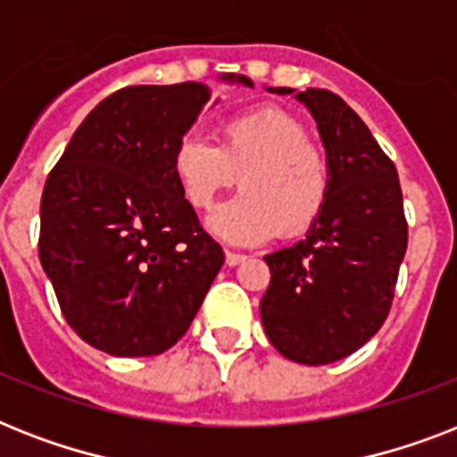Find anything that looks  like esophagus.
Segmentation results:
<instances>
[{
  "instance_id": "esophagus-1",
  "label": "esophagus",
  "mask_w": 457,
  "mask_h": 457,
  "mask_svg": "<svg viewBox=\"0 0 457 457\" xmlns=\"http://www.w3.org/2000/svg\"><path fill=\"white\" fill-rule=\"evenodd\" d=\"M242 261H246V256H244V253H237V251H225V263H228L229 268H235V265H239Z\"/></svg>"
}]
</instances>
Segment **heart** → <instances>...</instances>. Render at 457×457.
<instances>
[{
    "mask_svg": "<svg viewBox=\"0 0 457 457\" xmlns=\"http://www.w3.org/2000/svg\"><path fill=\"white\" fill-rule=\"evenodd\" d=\"M170 170L199 211L213 206L239 175L244 192L208 218V229L229 244L303 235L325 211L332 182L325 152L308 139L299 118L278 106L229 118L220 145L187 135L172 152Z\"/></svg>",
    "mask_w": 457,
    "mask_h": 457,
    "instance_id": "1",
    "label": "heart"
}]
</instances>
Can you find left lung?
Listing matches in <instances>:
<instances>
[{"instance_id": "8db88e82", "label": "left lung", "mask_w": 457, "mask_h": 457, "mask_svg": "<svg viewBox=\"0 0 457 457\" xmlns=\"http://www.w3.org/2000/svg\"><path fill=\"white\" fill-rule=\"evenodd\" d=\"M294 96L318 123L332 182L305 239L265 256L270 287L261 318L285 358L327 365L358 351L384 325L408 249V222L396 165L361 116L329 89Z\"/></svg>"}]
</instances>
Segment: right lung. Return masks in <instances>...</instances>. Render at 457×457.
I'll use <instances>...</instances> for the list:
<instances>
[{"label": "right lung", "mask_w": 457, "mask_h": 457, "mask_svg": "<svg viewBox=\"0 0 457 457\" xmlns=\"http://www.w3.org/2000/svg\"><path fill=\"white\" fill-rule=\"evenodd\" d=\"M222 80L253 87L244 75ZM211 99L206 85H137L89 111L46 178L39 263L89 346L168 351L225 263L172 178L170 156Z\"/></svg>", "instance_id": "1"}]
</instances>
